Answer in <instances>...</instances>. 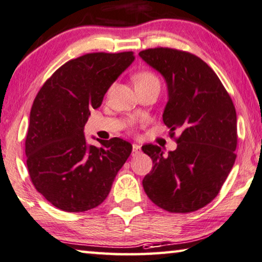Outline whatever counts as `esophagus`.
<instances>
[{"label":"esophagus","mask_w":262,"mask_h":262,"mask_svg":"<svg viewBox=\"0 0 262 262\" xmlns=\"http://www.w3.org/2000/svg\"><path fill=\"white\" fill-rule=\"evenodd\" d=\"M140 154V146L138 143H134L133 144V150H132V155L133 156H136V155H139Z\"/></svg>","instance_id":"34e87169"}]
</instances>
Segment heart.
Listing matches in <instances>:
<instances>
[{
  "instance_id": "obj_1",
  "label": "heart",
  "mask_w": 262,
  "mask_h": 262,
  "mask_svg": "<svg viewBox=\"0 0 262 262\" xmlns=\"http://www.w3.org/2000/svg\"><path fill=\"white\" fill-rule=\"evenodd\" d=\"M134 82L136 85H144V84H150V82H159V79L155 76V74L149 72V71H143L136 74L134 77Z\"/></svg>"
}]
</instances>
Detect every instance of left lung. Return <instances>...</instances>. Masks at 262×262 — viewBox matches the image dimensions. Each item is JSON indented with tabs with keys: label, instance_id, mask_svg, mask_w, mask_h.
Here are the masks:
<instances>
[{
	"label": "left lung",
	"instance_id": "1",
	"mask_svg": "<svg viewBox=\"0 0 262 262\" xmlns=\"http://www.w3.org/2000/svg\"><path fill=\"white\" fill-rule=\"evenodd\" d=\"M139 56L167 82L163 122L171 136L180 133L168 155L155 144L142 147L154 164L143 189L161 209L193 212L214 199L234 164V105L213 70L192 53L155 48Z\"/></svg>",
	"mask_w": 262,
	"mask_h": 262
}]
</instances>
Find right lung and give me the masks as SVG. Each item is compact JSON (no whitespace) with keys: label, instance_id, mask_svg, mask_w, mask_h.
Wrapping results in <instances>:
<instances>
[{"label":"right lung","instance_id":"1","mask_svg":"<svg viewBox=\"0 0 262 262\" xmlns=\"http://www.w3.org/2000/svg\"><path fill=\"white\" fill-rule=\"evenodd\" d=\"M133 52L87 53L60 66L37 93L26 139L36 190L66 212H84L108 196L132 144L119 138L87 144L84 127L111 85L134 61Z\"/></svg>","mask_w":262,"mask_h":262}]
</instances>
